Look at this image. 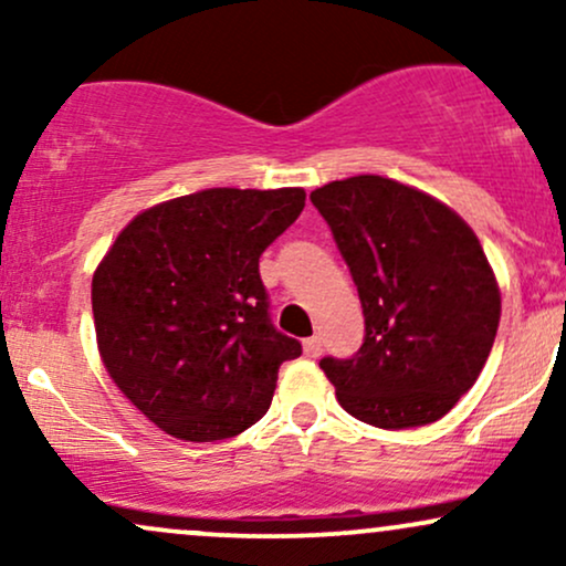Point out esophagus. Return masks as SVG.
Wrapping results in <instances>:
<instances>
[{"label":"esophagus","instance_id":"1","mask_svg":"<svg viewBox=\"0 0 566 566\" xmlns=\"http://www.w3.org/2000/svg\"><path fill=\"white\" fill-rule=\"evenodd\" d=\"M303 350H305V356H308V359H316V356L322 354V337H305L303 340Z\"/></svg>","mask_w":566,"mask_h":566}]
</instances>
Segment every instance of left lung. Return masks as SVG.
<instances>
[{"label": "left lung", "instance_id": "8db88e82", "mask_svg": "<svg viewBox=\"0 0 566 566\" xmlns=\"http://www.w3.org/2000/svg\"><path fill=\"white\" fill-rule=\"evenodd\" d=\"M311 201L365 311L361 348L319 361L340 407L394 431L444 418L497 335L500 290L476 233L439 199L380 175L333 180Z\"/></svg>", "mask_w": 566, "mask_h": 566}]
</instances>
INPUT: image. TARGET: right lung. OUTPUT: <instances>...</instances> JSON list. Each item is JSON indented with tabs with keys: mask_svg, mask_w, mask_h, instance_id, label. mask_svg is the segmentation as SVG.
Here are the masks:
<instances>
[{
	"mask_svg": "<svg viewBox=\"0 0 566 566\" xmlns=\"http://www.w3.org/2000/svg\"><path fill=\"white\" fill-rule=\"evenodd\" d=\"M303 188H207L140 212L93 276L97 350L135 407L175 439L237 437L263 418L301 343L271 324L265 247Z\"/></svg>",
	"mask_w": 566,
	"mask_h": 566,
	"instance_id": "1",
	"label": "right lung"
}]
</instances>
